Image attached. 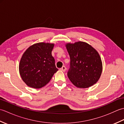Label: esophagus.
I'll list each match as a JSON object with an SVG mask.
<instances>
[{
    "mask_svg": "<svg viewBox=\"0 0 124 124\" xmlns=\"http://www.w3.org/2000/svg\"><path fill=\"white\" fill-rule=\"evenodd\" d=\"M60 70H61V71H63V72H65V70H66V67H65V66H63L60 69Z\"/></svg>",
    "mask_w": 124,
    "mask_h": 124,
    "instance_id": "esophagus-1",
    "label": "esophagus"
}]
</instances>
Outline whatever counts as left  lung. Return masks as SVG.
<instances>
[{"instance_id": "8db88e82", "label": "left lung", "mask_w": 124, "mask_h": 124, "mask_svg": "<svg viewBox=\"0 0 124 124\" xmlns=\"http://www.w3.org/2000/svg\"><path fill=\"white\" fill-rule=\"evenodd\" d=\"M70 58L68 77L79 88H87L95 84L101 76L102 63L98 53L89 44L78 41L67 44Z\"/></svg>"}]
</instances>
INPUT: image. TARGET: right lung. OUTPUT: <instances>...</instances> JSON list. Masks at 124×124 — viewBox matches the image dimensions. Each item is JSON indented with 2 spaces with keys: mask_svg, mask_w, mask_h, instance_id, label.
<instances>
[{
  "mask_svg": "<svg viewBox=\"0 0 124 124\" xmlns=\"http://www.w3.org/2000/svg\"><path fill=\"white\" fill-rule=\"evenodd\" d=\"M54 44L37 43L31 46L23 54L19 70L22 80L34 88H40L51 80L58 70L52 55Z\"/></svg>",
  "mask_w": 124,
  "mask_h": 124,
  "instance_id": "right-lung-1",
  "label": "right lung"
}]
</instances>
